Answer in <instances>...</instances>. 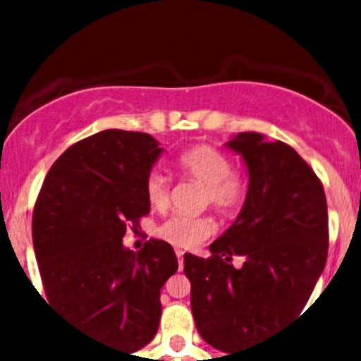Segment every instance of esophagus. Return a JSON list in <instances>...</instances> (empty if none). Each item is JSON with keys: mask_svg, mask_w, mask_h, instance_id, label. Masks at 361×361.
<instances>
[{"mask_svg": "<svg viewBox=\"0 0 361 361\" xmlns=\"http://www.w3.org/2000/svg\"><path fill=\"white\" fill-rule=\"evenodd\" d=\"M175 255H177V258H178V269H183L184 267V251L175 250Z\"/></svg>", "mask_w": 361, "mask_h": 361, "instance_id": "1", "label": "esophagus"}]
</instances>
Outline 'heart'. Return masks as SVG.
Wrapping results in <instances>:
<instances>
[{"mask_svg": "<svg viewBox=\"0 0 361 361\" xmlns=\"http://www.w3.org/2000/svg\"><path fill=\"white\" fill-rule=\"evenodd\" d=\"M177 164L183 173L204 184L206 200L220 212L238 208L245 197V180L231 170L228 155L213 146L199 145L178 155ZM145 197L153 209L166 208L170 200V186L164 173L152 170L145 178ZM216 229L209 215H186L173 213L157 228V235L180 247H195Z\"/></svg>", "mask_w": 361, "mask_h": 361, "instance_id": "1", "label": "heart"}]
</instances>
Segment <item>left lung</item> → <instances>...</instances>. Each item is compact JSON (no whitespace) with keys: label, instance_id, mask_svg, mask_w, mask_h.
Segmentation results:
<instances>
[{"label":"left lung","instance_id":"left-lung-1","mask_svg":"<svg viewBox=\"0 0 361 361\" xmlns=\"http://www.w3.org/2000/svg\"><path fill=\"white\" fill-rule=\"evenodd\" d=\"M240 153L250 186L231 228L212 257L184 255L197 331L212 347L235 353L280 329L307 304L329 250L327 200L311 166L282 141L242 132L228 142ZM235 254L246 258L232 267Z\"/></svg>","mask_w":361,"mask_h":361}]
</instances>
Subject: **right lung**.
Returning a JSON list of instances; mask_svg holds the SVG:
<instances>
[{
    "instance_id": "add662e5",
    "label": "right lung",
    "mask_w": 361,
    "mask_h": 361,
    "mask_svg": "<svg viewBox=\"0 0 361 361\" xmlns=\"http://www.w3.org/2000/svg\"><path fill=\"white\" fill-rule=\"evenodd\" d=\"M162 148L149 133L104 130L70 146L49 170L32 240L50 304L126 353L152 342L161 288L178 264L168 242L126 250V229L149 213L145 178Z\"/></svg>"
}]
</instances>
